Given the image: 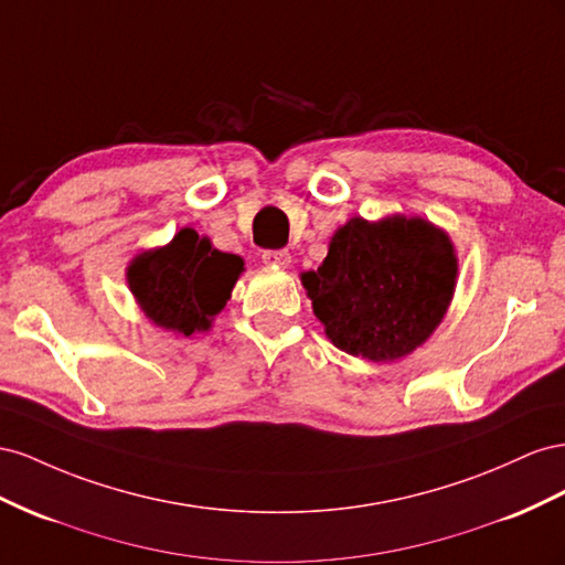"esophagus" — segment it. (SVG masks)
<instances>
[{"label": "esophagus", "instance_id": "1", "mask_svg": "<svg viewBox=\"0 0 565 565\" xmlns=\"http://www.w3.org/2000/svg\"><path fill=\"white\" fill-rule=\"evenodd\" d=\"M263 263L269 265V267L286 269L288 265H291V253H288V250H265L263 253Z\"/></svg>", "mask_w": 565, "mask_h": 565}]
</instances>
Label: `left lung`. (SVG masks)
<instances>
[{"mask_svg":"<svg viewBox=\"0 0 565 565\" xmlns=\"http://www.w3.org/2000/svg\"><path fill=\"white\" fill-rule=\"evenodd\" d=\"M449 234L418 215L350 217L317 269L300 271L329 341L352 358L397 362L422 348L455 298Z\"/></svg>","mask_w":565,"mask_h":565,"instance_id":"left-lung-1","label":"left lung"}]
</instances>
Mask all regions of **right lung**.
<instances>
[{"label":"right lung","instance_id":"obj_1","mask_svg":"<svg viewBox=\"0 0 565 565\" xmlns=\"http://www.w3.org/2000/svg\"><path fill=\"white\" fill-rule=\"evenodd\" d=\"M244 274V257L222 253L207 236L182 227L170 244L137 253L127 286L153 327L174 335L211 331Z\"/></svg>","mask_w":565,"mask_h":565}]
</instances>
